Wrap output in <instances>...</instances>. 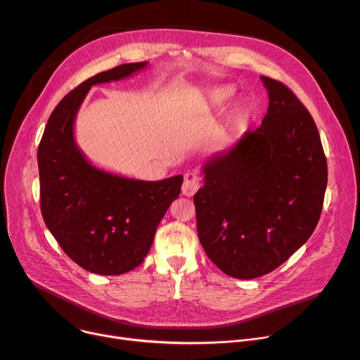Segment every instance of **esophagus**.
I'll use <instances>...</instances> for the list:
<instances>
[{
    "mask_svg": "<svg viewBox=\"0 0 360 360\" xmlns=\"http://www.w3.org/2000/svg\"><path fill=\"white\" fill-rule=\"evenodd\" d=\"M200 189V178L195 174H186L182 184V194L185 197H193Z\"/></svg>",
    "mask_w": 360,
    "mask_h": 360,
    "instance_id": "obj_1",
    "label": "esophagus"
}]
</instances>
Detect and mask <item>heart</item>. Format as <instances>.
<instances>
[{
	"instance_id": "1",
	"label": "heart",
	"mask_w": 360,
	"mask_h": 360,
	"mask_svg": "<svg viewBox=\"0 0 360 360\" xmlns=\"http://www.w3.org/2000/svg\"><path fill=\"white\" fill-rule=\"evenodd\" d=\"M210 98H211V101H212L214 104H220V103L224 101L226 94H224V92H220V91H215V92H212V94L210 95Z\"/></svg>"
}]
</instances>
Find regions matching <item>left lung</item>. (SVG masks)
<instances>
[{
	"label": "left lung",
	"instance_id": "obj_1",
	"mask_svg": "<svg viewBox=\"0 0 360 360\" xmlns=\"http://www.w3.org/2000/svg\"><path fill=\"white\" fill-rule=\"evenodd\" d=\"M260 79L268 114L259 129L205 162L204 186L194 195L207 256L238 279L272 272L308 240L327 186V160L313 117L288 86Z\"/></svg>",
	"mask_w": 360,
	"mask_h": 360
}]
</instances>
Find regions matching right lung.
Listing matches in <instances>:
<instances>
[{
  "instance_id": "obj_1",
  "label": "right lung",
  "mask_w": 360,
  "mask_h": 360,
  "mask_svg": "<svg viewBox=\"0 0 360 360\" xmlns=\"http://www.w3.org/2000/svg\"><path fill=\"white\" fill-rule=\"evenodd\" d=\"M146 65L115 66L70 91L47 120L39 145L43 220L63 252L92 274L122 275L139 266L181 193L182 175L152 182L110 174L89 163L75 141V117L91 86L129 78Z\"/></svg>"
}]
</instances>
